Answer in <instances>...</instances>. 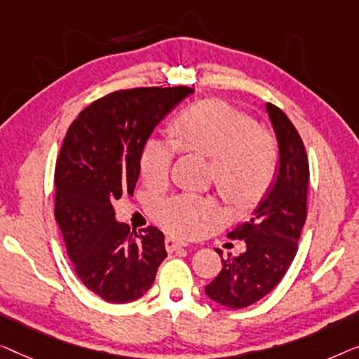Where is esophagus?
<instances>
[{"mask_svg":"<svg viewBox=\"0 0 359 359\" xmlns=\"http://www.w3.org/2000/svg\"><path fill=\"white\" fill-rule=\"evenodd\" d=\"M182 247H187V244L179 239H175V237H168V239H165V249H168L169 252L182 249Z\"/></svg>","mask_w":359,"mask_h":359,"instance_id":"esophagus-1","label":"esophagus"}]
</instances>
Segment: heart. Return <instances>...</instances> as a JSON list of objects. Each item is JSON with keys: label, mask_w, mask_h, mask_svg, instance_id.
Listing matches in <instances>:
<instances>
[{"label": "heart", "mask_w": 359, "mask_h": 359, "mask_svg": "<svg viewBox=\"0 0 359 359\" xmlns=\"http://www.w3.org/2000/svg\"><path fill=\"white\" fill-rule=\"evenodd\" d=\"M172 141L149 136L140 154V174L159 187L169 179L175 148L211 159L210 175L226 198L245 205L264 194L273 179L278 148L269 131L216 99L200 100L180 112L170 125ZM154 216L180 237H198L223 216L219 205L206 196L174 195L154 206Z\"/></svg>", "instance_id": "obj_1"}]
</instances>
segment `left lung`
I'll return each mask as SVG.
<instances>
[{
	"label": "left lung",
	"mask_w": 359,
	"mask_h": 359,
	"mask_svg": "<svg viewBox=\"0 0 359 359\" xmlns=\"http://www.w3.org/2000/svg\"><path fill=\"white\" fill-rule=\"evenodd\" d=\"M278 144V165L260 203L245 223L229 232L245 242L239 257L223 259L219 275L205 286L206 296L231 309H242L269 294L290 269L297 252L307 215L309 161L291 120L276 105L266 102Z\"/></svg>",
	"instance_id": "left-lung-1"
}]
</instances>
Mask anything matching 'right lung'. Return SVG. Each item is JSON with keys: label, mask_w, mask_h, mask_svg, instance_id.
Wrapping results in <instances>:
<instances>
[{"label": "right lung", "mask_w": 359, "mask_h": 359, "mask_svg": "<svg viewBox=\"0 0 359 359\" xmlns=\"http://www.w3.org/2000/svg\"><path fill=\"white\" fill-rule=\"evenodd\" d=\"M190 88H138L95 100L69 125L55 169V218L86 287L112 304L140 299L168 257L154 226L133 232L114 203L133 195L144 141Z\"/></svg>", "instance_id": "add662e5"}]
</instances>
